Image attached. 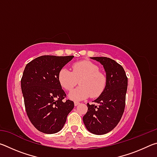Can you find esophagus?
Returning a JSON list of instances; mask_svg holds the SVG:
<instances>
[{"label": "esophagus", "instance_id": "1", "mask_svg": "<svg viewBox=\"0 0 157 157\" xmlns=\"http://www.w3.org/2000/svg\"><path fill=\"white\" fill-rule=\"evenodd\" d=\"M74 105H75V106H78V105H79V102H77V101H75V102H74Z\"/></svg>", "mask_w": 157, "mask_h": 157}]
</instances>
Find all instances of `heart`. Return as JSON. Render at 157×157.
Masks as SVG:
<instances>
[{
  "instance_id": "b5f03b06",
  "label": "heart",
  "mask_w": 157,
  "mask_h": 157,
  "mask_svg": "<svg viewBox=\"0 0 157 157\" xmlns=\"http://www.w3.org/2000/svg\"><path fill=\"white\" fill-rule=\"evenodd\" d=\"M58 79L63 89L71 91L79 82L78 88L69 94L73 100H83L91 95L97 98L102 94L107 84V77L99 71V67L89 61H82L72 66V71L62 68L58 74Z\"/></svg>"
}]
</instances>
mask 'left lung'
Here are the masks:
<instances>
[{
	"mask_svg": "<svg viewBox=\"0 0 157 157\" xmlns=\"http://www.w3.org/2000/svg\"><path fill=\"white\" fill-rule=\"evenodd\" d=\"M103 65L107 84L102 94L94 102L87 104L88 111L83 116L86 129L92 134L102 135L114 129L123 116L127 89V77L123 66L106 57H91Z\"/></svg>",
	"mask_w": 157,
	"mask_h": 157,
	"instance_id": "left-lung-1",
	"label": "left lung"
}]
</instances>
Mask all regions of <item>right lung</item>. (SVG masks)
Listing matches in <instances>:
<instances>
[{
  "label": "right lung",
  "instance_id": "add662e5",
  "mask_svg": "<svg viewBox=\"0 0 157 157\" xmlns=\"http://www.w3.org/2000/svg\"><path fill=\"white\" fill-rule=\"evenodd\" d=\"M73 57L43 55L25 66L21 81L25 111L39 132H59L74 107L72 100H63L66 95L58 79L59 71Z\"/></svg>",
  "mask_w": 157,
  "mask_h": 157
}]
</instances>
